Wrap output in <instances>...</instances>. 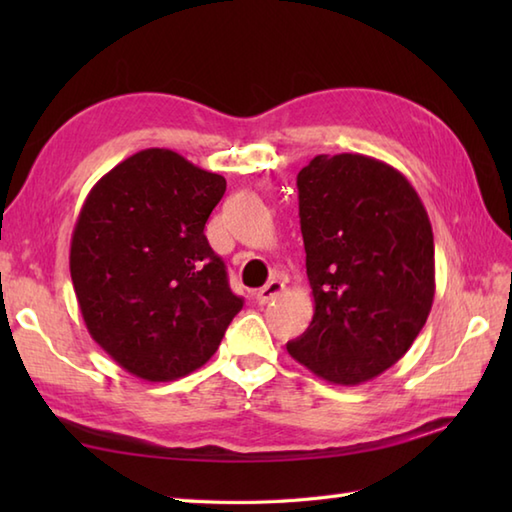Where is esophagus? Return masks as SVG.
Returning <instances> with one entry per match:
<instances>
[{"label":"esophagus","instance_id":"1","mask_svg":"<svg viewBox=\"0 0 512 512\" xmlns=\"http://www.w3.org/2000/svg\"><path fill=\"white\" fill-rule=\"evenodd\" d=\"M281 292H284V281H279V279L268 281V284L257 292V303H259V306H266V303L277 299Z\"/></svg>","mask_w":512,"mask_h":512}]
</instances>
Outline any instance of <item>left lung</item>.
Masks as SVG:
<instances>
[{"mask_svg": "<svg viewBox=\"0 0 512 512\" xmlns=\"http://www.w3.org/2000/svg\"><path fill=\"white\" fill-rule=\"evenodd\" d=\"M314 317L286 347L312 374L361 385L407 354L436 295L433 231L383 160L321 154L297 176Z\"/></svg>", "mask_w": 512, "mask_h": 512, "instance_id": "obj_1", "label": "left lung"}]
</instances>
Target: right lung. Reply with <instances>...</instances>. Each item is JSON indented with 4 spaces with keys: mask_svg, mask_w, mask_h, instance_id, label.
Here are the masks:
<instances>
[{
    "mask_svg": "<svg viewBox=\"0 0 512 512\" xmlns=\"http://www.w3.org/2000/svg\"><path fill=\"white\" fill-rule=\"evenodd\" d=\"M226 180L171 149H143L94 184L76 217L70 275L85 328L149 383L202 367L242 310L204 235Z\"/></svg>",
    "mask_w": 512,
    "mask_h": 512,
    "instance_id": "right-lung-1",
    "label": "right lung"
}]
</instances>
